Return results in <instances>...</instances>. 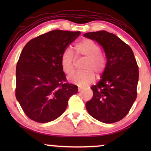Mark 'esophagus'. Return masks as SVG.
Masks as SVG:
<instances>
[{
    "instance_id": "34e87169",
    "label": "esophagus",
    "mask_w": 151,
    "mask_h": 151,
    "mask_svg": "<svg viewBox=\"0 0 151 151\" xmlns=\"http://www.w3.org/2000/svg\"><path fill=\"white\" fill-rule=\"evenodd\" d=\"M82 91V88H81V87L78 88V91L80 92V91Z\"/></svg>"
}]
</instances>
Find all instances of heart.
Here are the masks:
<instances>
[{
  "mask_svg": "<svg viewBox=\"0 0 151 151\" xmlns=\"http://www.w3.org/2000/svg\"><path fill=\"white\" fill-rule=\"evenodd\" d=\"M100 50V45L91 39H84L76 45L74 47L76 57L77 58H85L82 67L84 70L70 76V82L80 86H85L96 79L93 71L98 74L104 71L106 60ZM60 65L64 73L67 75L73 73L75 69V60L70 49H66L64 51L61 56Z\"/></svg>",
  "mask_w": 151,
  "mask_h": 151,
  "instance_id": "obj_1",
  "label": "heart"
}]
</instances>
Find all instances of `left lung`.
I'll return each instance as SVG.
<instances>
[{
	"mask_svg": "<svg viewBox=\"0 0 151 151\" xmlns=\"http://www.w3.org/2000/svg\"><path fill=\"white\" fill-rule=\"evenodd\" d=\"M84 36L98 42L107 59L102 79L91 87L93 96L86 103V110L102 122H117L128 114L137 98L139 69L134 53L112 33L98 31Z\"/></svg>",
	"mask_w": 151,
	"mask_h": 151,
	"instance_id": "8db88e82",
	"label": "left lung"
}]
</instances>
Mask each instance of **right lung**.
Segmentation results:
<instances>
[{"label": "right lung", "instance_id": "obj_1", "mask_svg": "<svg viewBox=\"0 0 151 151\" xmlns=\"http://www.w3.org/2000/svg\"><path fill=\"white\" fill-rule=\"evenodd\" d=\"M80 32L55 29L29 41L16 65V98L27 116L36 122L53 121L65 112L78 91L68 83L61 56Z\"/></svg>", "mask_w": 151, "mask_h": 151}]
</instances>
